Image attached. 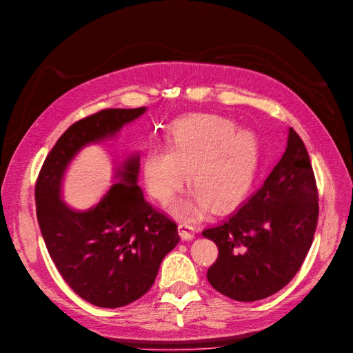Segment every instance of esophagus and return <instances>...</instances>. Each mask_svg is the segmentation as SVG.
Returning <instances> with one entry per match:
<instances>
[{
	"instance_id": "1",
	"label": "esophagus",
	"mask_w": 353,
	"mask_h": 353,
	"mask_svg": "<svg viewBox=\"0 0 353 353\" xmlns=\"http://www.w3.org/2000/svg\"><path fill=\"white\" fill-rule=\"evenodd\" d=\"M196 232H198V228L192 225V224L183 223V224L179 225V234H180L181 240H185V241L192 240L194 236H196Z\"/></svg>"
}]
</instances>
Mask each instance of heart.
I'll use <instances>...</instances> for the list:
<instances>
[{
  "label": "heart",
  "instance_id": "b5f03b06",
  "mask_svg": "<svg viewBox=\"0 0 353 353\" xmlns=\"http://www.w3.org/2000/svg\"><path fill=\"white\" fill-rule=\"evenodd\" d=\"M167 150H150L142 176L151 196L167 203L183 188L190 170V198L176 206L198 215L212 203L223 210L240 202L256 177L260 143L250 130L216 114H193L174 122L165 134Z\"/></svg>",
  "mask_w": 353,
  "mask_h": 353
}]
</instances>
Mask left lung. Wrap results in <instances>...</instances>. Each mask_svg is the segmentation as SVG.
<instances>
[{
  "label": "left lung",
  "mask_w": 353,
  "mask_h": 353,
  "mask_svg": "<svg viewBox=\"0 0 353 353\" xmlns=\"http://www.w3.org/2000/svg\"><path fill=\"white\" fill-rule=\"evenodd\" d=\"M319 221V192L303 139L291 128L282 159L253 196L202 236L218 245L206 278L241 303L281 291L296 275Z\"/></svg>",
  "instance_id": "1"
}]
</instances>
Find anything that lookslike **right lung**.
<instances>
[{
  "instance_id": "1",
  "label": "right lung",
  "mask_w": 353,
  "mask_h": 353,
  "mask_svg": "<svg viewBox=\"0 0 353 353\" xmlns=\"http://www.w3.org/2000/svg\"><path fill=\"white\" fill-rule=\"evenodd\" d=\"M143 112L103 109L71 125L46 155L34 186L39 227L61 276L78 296L103 308L128 305L150 291L163 259L180 240L177 224L143 199L137 155L117 172L119 183L85 212L61 201V181L84 145L113 137Z\"/></svg>"
}]
</instances>
